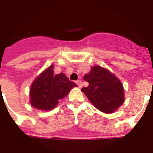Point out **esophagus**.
<instances>
[{
	"label": "esophagus",
	"instance_id": "34e87169",
	"mask_svg": "<svg viewBox=\"0 0 153 153\" xmlns=\"http://www.w3.org/2000/svg\"><path fill=\"white\" fill-rule=\"evenodd\" d=\"M75 82H76L77 85H78V86H79V87H80V88H81L82 86V82L81 80H77Z\"/></svg>",
	"mask_w": 153,
	"mask_h": 153
}]
</instances>
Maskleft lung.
<instances>
[{
	"mask_svg": "<svg viewBox=\"0 0 153 153\" xmlns=\"http://www.w3.org/2000/svg\"><path fill=\"white\" fill-rule=\"evenodd\" d=\"M83 79L88 82L89 86L82 88V91L100 111L113 113L123 104V86L108 70L94 66L89 74L84 75Z\"/></svg>",
	"mask_w": 153,
	"mask_h": 153,
	"instance_id": "8db88e82",
	"label": "left lung"
}]
</instances>
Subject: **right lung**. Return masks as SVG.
Listing matches in <instances>:
<instances>
[{
	"label": "right lung",
	"mask_w": 153,
	"mask_h": 153,
	"mask_svg": "<svg viewBox=\"0 0 153 153\" xmlns=\"http://www.w3.org/2000/svg\"><path fill=\"white\" fill-rule=\"evenodd\" d=\"M77 85L63 73L54 74L53 65L39 74L30 90L31 105L40 110H51Z\"/></svg>",
	"instance_id": "add662e5"
}]
</instances>
